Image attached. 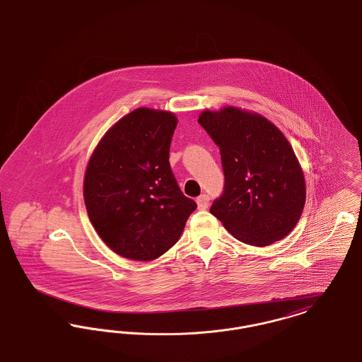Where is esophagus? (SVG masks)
<instances>
[{
	"instance_id": "1",
	"label": "esophagus",
	"mask_w": 362,
	"mask_h": 362,
	"mask_svg": "<svg viewBox=\"0 0 362 362\" xmlns=\"http://www.w3.org/2000/svg\"><path fill=\"white\" fill-rule=\"evenodd\" d=\"M196 203H197V207L199 209H206L209 207V199L207 194H202L196 199Z\"/></svg>"
}]
</instances>
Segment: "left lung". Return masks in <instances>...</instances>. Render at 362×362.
Returning <instances> with one entry per match:
<instances>
[{
	"instance_id": "8db88e82",
	"label": "left lung",
	"mask_w": 362,
	"mask_h": 362,
	"mask_svg": "<svg viewBox=\"0 0 362 362\" xmlns=\"http://www.w3.org/2000/svg\"><path fill=\"white\" fill-rule=\"evenodd\" d=\"M199 124L221 151L225 189L209 212L238 241L268 247L296 228L306 199L304 172L285 134L266 117L226 106Z\"/></svg>"
}]
</instances>
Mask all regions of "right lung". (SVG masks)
<instances>
[{
	"label": "right lung",
	"mask_w": 362,
	"mask_h": 362,
	"mask_svg": "<svg viewBox=\"0 0 362 362\" xmlns=\"http://www.w3.org/2000/svg\"><path fill=\"white\" fill-rule=\"evenodd\" d=\"M177 117L134 109L103 134L83 184L88 218L117 255L151 262L180 240L196 203L180 189L169 162Z\"/></svg>",
	"instance_id": "add662e5"
}]
</instances>
